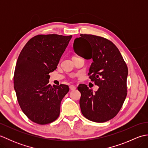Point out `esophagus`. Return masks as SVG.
I'll list each match as a JSON object with an SVG mask.
<instances>
[{"instance_id":"34e87169","label":"esophagus","mask_w":148,"mask_h":148,"mask_svg":"<svg viewBox=\"0 0 148 148\" xmlns=\"http://www.w3.org/2000/svg\"><path fill=\"white\" fill-rule=\"evenodd\" d=\"M69 88H70L71 90H75L76 89V86L74 85H71L70 86H69Z\"/></svg>"}]
</instances>
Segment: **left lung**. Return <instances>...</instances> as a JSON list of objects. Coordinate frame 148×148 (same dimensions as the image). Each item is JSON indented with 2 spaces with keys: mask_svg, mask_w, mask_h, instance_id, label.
<instances>
[{
  "mask_svg": "<svg viewBox=\"0 0 148 148\" xmlns=\"http://www.w3.org/2000/svg\"><path fill=\"white\" fill-rule=\"evenodd\" d=\"M74 42L77 54L83 52L93 60L88 76L99 86L93 92L86 84L77 87L81 92L79 105L83 115L90 121H108L118 114L127 97L128 67L122 56L111 40L90 34H81Z\"/></svg>",
  "mask_w": 148,
  "mask_h": 148,
  "instance_id": "1",
  "label": "left lung"
}]
</instances>
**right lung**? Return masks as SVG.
Returning a JSON list of instances; mask_svg holds the SVG:
<instances>
[{"label": "right lung", "instance_id": "add662e5", "mask_svg": "<svg viewBox=\"0 0 148 148\" xmlns=\"http://www.w3.org/2000/svg\"><path fill=\"white\" fill-rule=\"evenodd\" d=\"M71 38L57 34L36 36L18 56L14 88L22 111L37 124H48L58 118L62 100L69 91L65 84H49V73L57 67Z\"/></svg>", "mask_w": 148, "mask_h": 148}]
</instances>
